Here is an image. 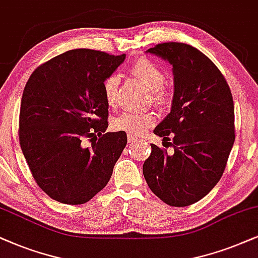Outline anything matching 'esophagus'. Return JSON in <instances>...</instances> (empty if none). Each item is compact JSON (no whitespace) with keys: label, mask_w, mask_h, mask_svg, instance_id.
<instances>
[{"label":"esophagus","mask_w":258,"mask_h":258,"mask_svg":"<svg viewBox=\"0 0 258 258\" xmlns=\"http://www.w3.org/2000/svg\"><path fill=\"white\" fill-rule=\"evenodd\" d=\"M127 139H128L130 144H135V143H137V140H138V138H137L136 136H132V135H130L128 137H127Z\"/></svg>","instance_id":"obj_1"}]
</instances>
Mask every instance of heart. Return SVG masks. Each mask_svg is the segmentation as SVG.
Returning <instances> with one entry per match:
<instances>
[{"label":"heart","mask_w":258,"mask_h":258,"mask_svg":"<svg viewBox=\"0 0 258 258\" xmlns=\"http://www.w3.org/2000/svg\"><path fill=\"white\" fill-rule=\"evenodd\" d=\"M130 73L138 79L147 89H150L151 100L159 107H165L171 100L169 89L164 87L166 75L165 72L146 57H140L130 68ZM120 78L112 74L104 82V95L108 106L115 107L118 104V91ZM156 115L153 112H133L126 111L113 120V126L118 131H123L131 135H142L147 128L154 125Z\"/></svg>","instance_id":"b5f03b06"}]
</instances>
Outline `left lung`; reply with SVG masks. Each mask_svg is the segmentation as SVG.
Returning <instances> with one entry per match:
<instances>
[{
	"label": "left lung",
	"mask_w": 258,
	"mask_h": 258,
	"mask_svg": "<svg viewBox=\"0 0 258 258\" xmlns=\"http://www.w3.org/2000/svg\"><path fill=\"white\" fill-rule=\"evenodd\" d=\"M146 53L172 66L171 111L153 132L163 140L172 137L174 152L151 144L143 173L164 203L187 207L205 197L224 172L235 142L232 94L216 64L190 44L160 43Z\"/></svg>",
	"instance_id": "obj_1"
}]
</instances>
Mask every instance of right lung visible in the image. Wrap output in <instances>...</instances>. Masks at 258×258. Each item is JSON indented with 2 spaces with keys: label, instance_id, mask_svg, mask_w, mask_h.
<instances>
[{
  "label": "right lung",
  "instance_id": "1",
  "mask_svg": "<svg viewBox=\"0 0 258 258\" xmlns=\"http://www.w3.org/2000/svg\"><path fill=\"white\" fill-rule=\"evenodd\" d=\"M125 57L68 50L37 67L27 81L20 145L37 185L60 203L78 205L93 198L107 185L125 149V132H106L104 95L105 80ZM97 135L98 142L93 139ZM85 138H90L89 148L82 145Z\"/></svg>",
  "mask_w": 258,
  "mask_h": 258
}]
</instances>
